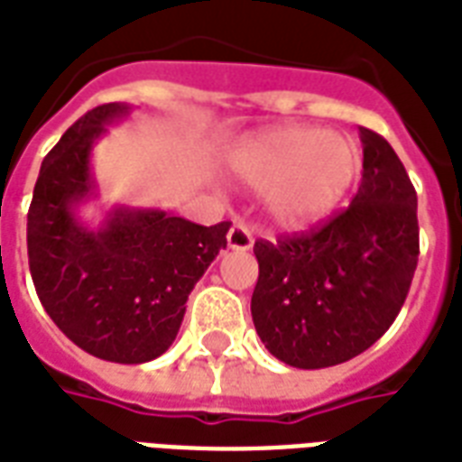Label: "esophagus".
<instances>
[{"label":"esophagus","mask_w":462,"mask_h":462,"mask_svg":"<svg viewBox=\"0 0 462 462\" xmlns=\"http://www.w3.org/2000/svg\"><path fill=\"white\" fill-rule=\"evenodd\" d=\"M254 245V235L252 230L246 227L245 223H235L227 232V246L230 249H237V252H246V249H252Z\"/></svg>","instance_id":"1"}]
</instances>
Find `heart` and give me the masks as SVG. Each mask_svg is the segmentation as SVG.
<instances>
[{
  "label": "heart",
  "mask_w": 462,
  "mask_h": 462,
  "mask_svg": "<svg viewBox=\"0 0 462 462\" xmlns=\"http://www.w3.org/2000/svg\"><path fill=\"white\" fill-rule=\"evenodd\" d=\"M358 169V147L319 128L269 133L245 147L235 162L246 186L269 191L271 216L283 225H310L332 213Z\"/></svg>",
  "instance_id": "obj_1"
}]
</instances>
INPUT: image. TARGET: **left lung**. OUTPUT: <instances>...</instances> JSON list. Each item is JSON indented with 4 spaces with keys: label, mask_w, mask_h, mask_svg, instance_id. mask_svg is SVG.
<instances>
[{
    "label": "left lung",
    "mask_w": 462,
    "mask_h": 462,
    "mask_svg": "<svg viewBox=\"0 0 462 462\" xmlns=\"http://www.w3.org/2000/svg\"><path fill=\"white\" fill-rule=\"evenodd\" d=\"M364 179L325 225L256 239V334L293 368H329L390 329L419 259L417 191L385 137L361 128Z\"/></svg>",
    "instance_id": "8db88e82"
}]
</instances>
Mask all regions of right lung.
<instances>
[{"label": "right lung", "instance_id": "1", "mask_svg": "<svg viewBox=\"0 0 462 462\" xmlns=\"http://www.w3.org/2000/svg\"><path fill=\"white\" fill-rule=\"evenodd\" d=\"M128 111L91 108L48 152L28 208V266L67 339L104 361L145 364L176 339L189 293L227 246L230 223L203 227L157 208H118L98 230L77 220L75 203L94 193L91 145Z\"/></svg>", "mask_w": 462, "mask_h": 462}]
</instances>
